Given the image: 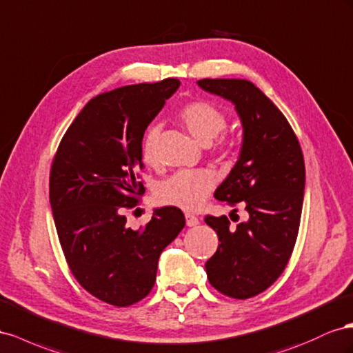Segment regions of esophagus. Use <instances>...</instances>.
I'll return each instance as SVG.
<instances>
[{"instance_id":"obj_1","label":"esophagus","mask_w":353,"mask_h":353,"mask_svg":"<svg viewBox=\"0 0 353 353\" xmlns=\"http://www.w3.org/2000/svg\"><path fill=\"white\" fill-rule=\"evenodd\" d=\"M186 226H189V228H192V226H196L198 223H199V219L196 217V216H194V214H189V213H186Z\"/></svg>"}]
</instances>
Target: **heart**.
Listing matches in <instances>:
<instances>
[{"instance_id":"1","label":"heart","mask_w":353,"mask_h":353,"mask_svg":"<svg viewBox=\"0 0 353 353\" xmlns=\"http://www.w3.org/2000/svg\"><path fill=\"white\" fill-rule=\"evenodd\" d=\"M179 118L188 132L203 145H210L226 127L225 114L213 103L203 100L188 103L180 110ZM158 136L157 125L148 128L142 142V157L146 163L155 161ZM214 183L216 177L210 170H183L159 185L157 198L163 204L192 211L205 203Z\"/></svg>"}]
</instances>
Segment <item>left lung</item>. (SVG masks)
Listing matches in <instances>:
<instances>
[{
	"instance_id": "8db88e82",
	"label": "left lung",
	"mask_w": 353,
	"mask_h": 353,
	"mask_svg": "<svg viewBox=\"0 0 353 353\" xmlns=\"http://www.w3.org/2000/svg\"><path fill=\"white\" fill-rule=\"evenodd\" d=\"M204 92L235 106L243 142L234 168L214 196L243 203L248 219L234 228L207 216L220 244L207 260L210 284L234 299L253 297L275 283L293 253L305 195V161L284 114L247 79H199Z\"/></svg>"
}]
</instances>
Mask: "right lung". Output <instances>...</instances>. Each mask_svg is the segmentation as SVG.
Returning a JSON list of instances; mask_svg holds the SVG:
<instances>
[{"label":"right lung","instance_id":"1","mask_svg":"<svg viewBox=\"0 0 353 353\" xmlns=\"http://www.w3.org/2000/svg\"><path fill=\"white\" fill-rule=\"evenodd\" d=\"M180 81L125 85L84 106L59 145L50 173V205L66 261L90 294L130 306L155 284L158 259L185 226L177 207L154 208L145 226L125 225V208L145 192V130Z\"/></svg>","mask_w":353,"mask_h":353}]
</instances>
